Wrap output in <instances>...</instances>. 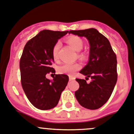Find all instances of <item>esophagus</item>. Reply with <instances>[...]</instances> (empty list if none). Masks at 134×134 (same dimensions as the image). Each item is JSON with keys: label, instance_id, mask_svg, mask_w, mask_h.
<instances>
[{"label": "esophagus", "instance_id": "34e87169", "mask_svg": "<svg viewBox=\"0 0 134 134\" xmlns=\"http://www.w3.org/2000/svg\"><path fill=\"white\" fill-rule=\"evenodd\" d=\"M75 78H74V77L71 76H69V81H73L75 80Z\"/></svg>", "mask_w": 134, "mask_h": 134}]
</instances>
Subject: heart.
Wrapping results in <instances>:
<instances>
[{"label":"heart","mask_w":134,"mask_h":134,"mask_svg":"<svg viewBox=\"0 0 134 134\" xmlns=\"http://www.w3.org/2000/svg\"><path fill=\"white\" fill-rule=\"evenodd\" d=\"M67 43L76 52H79L83 48V41L77 36H70L66 40ZM60 47V43H56L52 48V56L54 58H57L59 48ZM81 65L78 63H63L60 65L57 68L58 72L59 74H66V75H72L74 72L80 69Z\"/></svg>","instance_id":"obj_1"}]
</instances>
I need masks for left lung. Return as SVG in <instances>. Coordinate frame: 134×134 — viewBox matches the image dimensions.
<instances>
[{
    "mask_svg": "<svg viewBox=\"0 0 134 134\" xmlns=\"http://www.w3.org/2000/svg\"><path fill=\"white\" fill-rule=\"evenodd\" d=\"M69 34L85 37L90 44L88 62L80 72L86 78L91 77V82L87 83L86 80L76 79L80 85L76 98L85 108H100L108 100L117 83L115 54L109 40L95 28L70 30Z\"/></svg>",
    "mask_w": 134,
    "mask_h": 134,
    "instance_id": "8db88e82",
    "label": "left lung"
}]
</instances>
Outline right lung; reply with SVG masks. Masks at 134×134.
I'll use <instances>...</instances> for the list:
<instances>
[{
  "mask_svg": "<svg viewBox=\"0 0 134 134\" xmlns=\"http://www.w3.org/2000/svg\"><path fill=\"white\" fill-rule=\"evenodd\" d=\"M69 31L43 30L28 41L20 60L21 84L26 96L34 107L47 110L56 106L62 92L69 81L65 75H56L52 80L47 78L49 72H56L52 48L58 40Z\"/></svg>",
  "mask_w": 134,
  "mask_h": 134,
  "instance_id": "right-lung-1",
  "label": "right lung"
}]
</instances>
